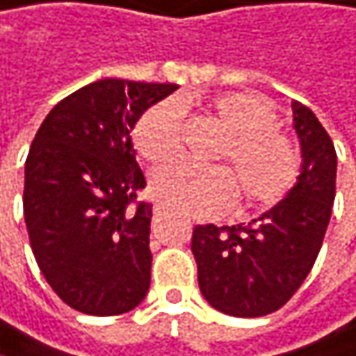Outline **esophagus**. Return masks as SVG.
<instances>
[{
  "mask_svg": "<svg viewBox=\"0 0 356 356\" xmlns=\"http://www.w3.org/2000/svg\"><path fill=\"white\" fill-rule=\"evenodd\" d=\"M166 215H168V211H166L164 207H160V204L154 207V217H156V219H162V217H166Z\"/></svg>",
  "mask_w": 356,
  "mask_h": 356,
  "instance_id": "obj_1",
  "label": "esophagus"
}]
</instances>
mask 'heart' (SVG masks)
<instances>
[{
	"instance_id": "b5f03b06",
	"label": "heart",
	"mask_w": 356,
	"mask_h": 356,
	"mask_svg": "<svg viewBox=\"0 0 356 356\" xmlns=\"http://www.w3.org/2000/svg\"><path fill=\"white\" fill-rule=\"evenodd\" d=\"M209 111L227 133L217 160L228 168L164 166L152 179L156 198L192 217L230 211L238 192L247 209H266L285 198L300 177L302 156L298 143L276 129L274 109L255 95L225 92L209 101ZM181 137L184 109L172 99L145 109L133 131L137 149L156 164L179 156Z\"/></svg>"
}]
</instances>
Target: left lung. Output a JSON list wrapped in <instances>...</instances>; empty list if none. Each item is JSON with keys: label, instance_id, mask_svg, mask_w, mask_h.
<instances>
[{"label": "left lung", "instance_id": "left-lung-1", "mask_svg": "<svg viewBox=\"0 0 356 356\" xmlns=\"http://www.w3.org/2000/svg\"><path fill=\"white\" fill-rule=\"evenodd\" d=\"M302 145L296 188L249 225H196L192 253L204 300L230 316H264L300 289L321 251L336 198V147L316 115L291 103Z\"/></svg>", "mask_w": 356, "mask_h": 356}]
</instances>
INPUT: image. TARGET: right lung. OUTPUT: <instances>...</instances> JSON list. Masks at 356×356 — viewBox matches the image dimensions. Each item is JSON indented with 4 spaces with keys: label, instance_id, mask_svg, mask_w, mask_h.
<instances>
[{
    "label": "right lung",
    "instance_id": "right-lung-1",
    "mask_svg": "<svg viewBox=\"0 0 356 356\" xmlns=\"http://www.w3.org/2000/svg\"><path fill=\"white\" fill-rule=\"evenodd\" d=\"M177 90L105 78L65 97L46 115L24 162V223L52 291L73 310L113 316L149 289L152 204L131 131Z\"/></svg>",
    "mask_w": 356,
    "mask_h": 356
}]
</instances>
